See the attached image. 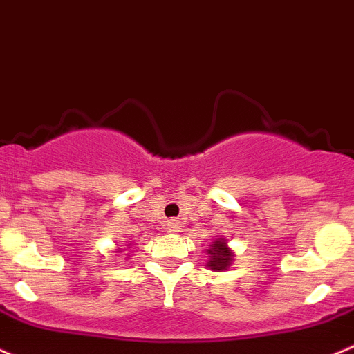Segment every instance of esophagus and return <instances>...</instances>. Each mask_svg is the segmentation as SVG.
Listing matches in <instances>:
<instances>
[{
	"label": "esophagus",
	"mask_w": 354,
	"mask_h": 354,
	"mask_svg": "<svg viewBox=\"0 0 354 354\" xmlns=\"http://www.w3.org/2000/svg\"><path fill=\"white\" fill-rule=\"evenodd\" d=\"M180 222L178 221H171V222H167V230H169V232H178V230H180Z\"/></svg>",
	"instance_id": "1"
}]
</instances>
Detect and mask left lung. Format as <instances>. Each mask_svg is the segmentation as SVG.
Instances as JSON below:
<instances>
[{"label":"left lung","instance_id":"left-lung-1","mask_svg":"<svg viewBox=\"0 0 354 354\" xmlns=\"http://www.w3.org/2000/svg\"><path fill=\"white\" fill-rule=\"evenodd\" d=\"M208 261L205 266L212 271H225L229 270V266H232L234 263V251L227 244L225 237H215L214 243L210 244V248L207 249Z\"/></svg>","mask_w":354,"mask_h":354}]
</instances>
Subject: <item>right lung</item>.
<instances>
[{
	"label": "right lung",
	"instance_id": "add662e5",
	"mask_svg": "<svg viewBox=\"0 0 354 354\" xmlns=\"http://www.w3.org/2000/svg\"><path fill=\"white\" fill-rule=\"evenodd\" d=\"M118 245V244H117ZM127 245H130V244H127ZM118 252H122V248H118Z\"/></svg>",
	"mask_w": 354,
	"mask_h": 354
}]
</instances>
